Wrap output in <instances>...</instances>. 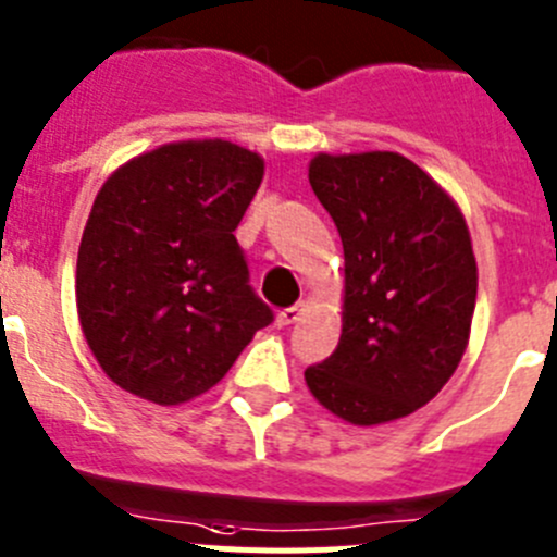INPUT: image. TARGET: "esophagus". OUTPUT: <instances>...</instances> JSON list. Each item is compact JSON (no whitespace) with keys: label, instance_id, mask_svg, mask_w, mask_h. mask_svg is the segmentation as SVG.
Listing matches in <instances>:
<instances>
[{"label":"esophagus","instance_id":"1","mask_svg":"<svg viewBox=\"0 0 557 557\" xmlns=\"http://www.w3.org/2000/svg\"><path fill=\"white\" fill-rule=\"evenodd\" d=\"M300 314H304V304L289 306V309H282V312H278V325H293V323H298Z\"/></svg>","mask_w":557,"mask_h":557}]
</instances>
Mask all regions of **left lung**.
Segmentation results:
<instances>
[{"label":"left lung","mask_w":557,"mask_h":557,"mask_svg":"<svg viewBox=\"0 0 557 557\" xmlns=\"http://www.w3.org/2000/svg\"><path fill=\"white\" fill-rule=\"evenodd\" d=\"M309 185L342 237L345 298L339 345L306 386L350 425L414 414L456 372L475 314L461 209L395 151L318 154Z\"/></svg>","instance_id":"8db88e82"}]
</instances>
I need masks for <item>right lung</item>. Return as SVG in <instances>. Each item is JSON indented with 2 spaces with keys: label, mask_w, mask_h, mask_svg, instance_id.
I'll return each mask as SVG.
<instances>
[{
  "label": "right lung",
  "mask_w": 557,
  "mask_h": 557,
  "mask_svg": "<svg viewBox=\"0 0 557 557\" xmlns=\"http://www.w3.org/2000/svg\"><path fill=\"white\" fill-rule=\"evenodd\" d=\"M262 176L257 151L215 137L165 143L101 185L76 257V312L112 384L187 403L273 323L234 237Z\"/></svg>",
  "instance_id": "obj_1"
}]
</instances>
